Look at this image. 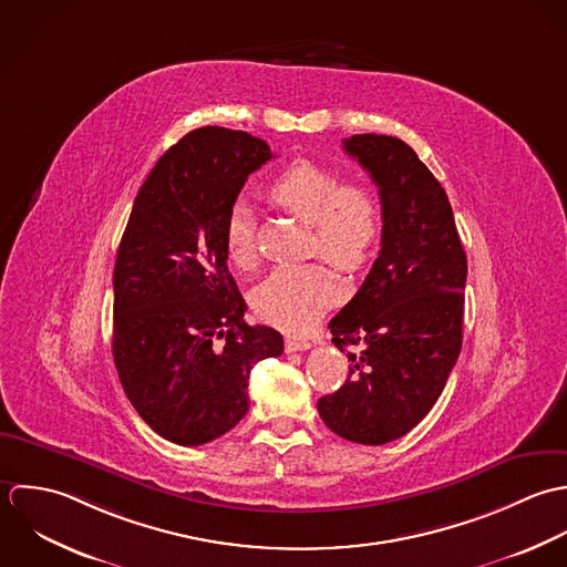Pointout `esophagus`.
Here are the masks:
<instances>
[{"mask_svg": "<svg viewBox=\"0 0 567 567\" xmlns=\"http://www.w3.org/2000/svg\"><path fill=\"white\" fill-rule=\"evenodd\" d=\"M285 346H287V352H296V350H309L311 341L302 340V338H287Z\"/></svg>", "mask_w": 567, "mask_h": 567, "instance_id": "esophagus-1", "label": "esophagus"}]
</instances>
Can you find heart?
Returning a JSON list of instances; mask_svg holds the SVG:
<instances>
[{"label":"heart","instance_id":"1","mask_svg":"<svg viewBox=\"0 0 567 567\" xmlns=\"http://www.w3.org/2000/svg\"><path fill=\"white\" fill-rule=\"evenodd\" d=\"M269 197L313 226V249L331 265L352 271L370 258L381 231V204L365 184H341L333 168L296 159L271 182ZM224 238L236 267L251 269L256 265V224L249 206H231ZM340 293V282L327 267L282 265L254 289L251 305L269 324L307 331L324 309L338 302Z\"/></svg>","mask_w":567,"mask_h":567}]
</instances>
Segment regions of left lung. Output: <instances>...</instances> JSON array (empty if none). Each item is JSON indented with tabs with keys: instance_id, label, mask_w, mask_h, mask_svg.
I'll return each mask as SVG.
<instances>
[{
	"instance_id": "left-lung-1",
	"label": "left lung",
	"mask_w": 567,
	"mask_h": 567,
	"mask_svg": "<svg viewBox=\"0 0 567 567\" xmlns=\"http://www.w3.org/2000/svg\"><path fill=\"white\" fill-rule=\"evenodd\" d=\"M343 151L379 186L383 229L370 274L329 324L340 350H357L318 412L350 443L385 445L427 416L457 361L466 254L445 188L412 146L361 133Z\"/></svg>"
}]
</instances>
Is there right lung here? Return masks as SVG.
Here are the masks:
<instances>
[{
  "label": "right lung",
  "mask_w": 567,
  "mask_h": 567,
  "mask_svg": "<svg viewBox=\"0 0 567 567\" xmlns=\"http://www.w3.org/2000/svg\"><path fill=\"white\" fill-rule=\"evenodd\" d=\"M265 140L202 126L142 184L114 269L115 370L140 419L162 439L197 447L249 410L254 363L282 354V336L249 327L227 269L224 229L247 177L271 159Z\"/></svg>",
  "instance_id": "add662e5"
}]
</instances>
